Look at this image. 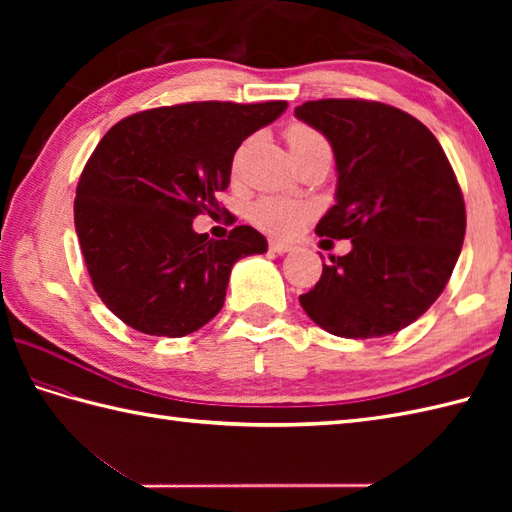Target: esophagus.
I'll use <instances>...</instances> for the list:
<instances>
[{"mask_svg":"<svg viewBox=\"0 0 512 512\" xmlns=\"http://www.w3.org/2000/svg\"><path fill=\"white\" fill-rule=\"evenodd\" d=\"M268 246H270V250H273V253H277V255H284V253H290L292 248V244H288V242H281V239H270L268 242Z\"/></svg>","mask_w":512,"mask_h":512,"instance_id":"obj_1","label":"esophagus"}]
</instances>
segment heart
<instances>
[{
	"mask_svg": "<svg viewBox=\"0 0 512 512\" xmlns=\"http://www.w3.org/2000/svg\"><path fill=\"white\" fill-rule=\"evenodd\" d=\"M288 145L292 149V154L303 149H312V147H328L325 138L303 123H295L288 127ZM242 158V151H239L237 160ZM310 209L306 204L288 200V198H262L259 202L253 204L250 209V220H253L259 228H264L268 233H277V235H286L297 231V228L308 220Z\"/></svg>",
	"mask_w": 512,
	"mask_h": 512,
	"instance_id": "1",
	"label": "heart"
}]
</instances>
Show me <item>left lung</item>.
<instances>
[{
    "label": "left lung",
    "mask_w": 512,
    "mask_h": 512,
    "mask_svg": "<svg viewBox=\"0 0 512 512\" xmlns=\"http://www.w3.org/2000/svg\"><path fill=\"white\" fill-rule=\"evenodd\" d=\"M295 116L328 138L339 176L317 235L352 239L350 253L323 264L301 308L343 339L407 328L442 295L464 242V198L447 154L418 118L385 103L308 101Z\"/></svg>",
    "instance_id": "1"
}]
</instances>
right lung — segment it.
<instances>
[{"instance_id": "1", "label": "right lung", "mask_w": 512, "mask_h": 512, "mask_svg": "<svg viewBox=\"0 0 512 512\" xmlns=\"http://www.w3.org/2000/svg\"><path fill=\"white\" fill-rule=\"evenodd\" d=\"M286 101H202L138 112L107 132L85 165L74 228L96 295L143 334H191L222 310L237 259L266 237L235 226L226 239L193 231L220 211L237 147L286 112Z\"/></svg>"}]
</instances>
